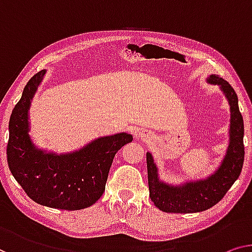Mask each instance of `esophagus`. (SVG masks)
<instances>
[{
    "mask_svg": "<svg viewBox=\"0 0 252 252\" xmlns=\"http://www.w3.org/2000/svg\"><path fill=\"white\" fill-rule=\"evenodd\" d=\"M137 137L140 138V139H148V133L145 132V131H140V132L137 133Z\"/></svg>",
    "mask_w": 252,
    "mask_h": 252,
    "instance_id": "obj_1",
    "label": "esophagus"
}]
</instances>
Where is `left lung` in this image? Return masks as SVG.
Segmentation results:
<instances>
[{
	"label": "left lung",
	"mask_w": 252,
	"mask_h": 252,
	"mask_svg": "<svg viewBox=\"0 0 252 252\" xmlns=\"http://www.w3.org/2000/svg\"><path fill=\"white\" fill-rule=\"evenodd\" d=\"M210 85L219 86L230 106L228 145L219 166L212 174L202 179L185 180L170 183L160 180L158 167L149 152L147 157L149 197L157 208L166 213H199L215 206L241 173L245 159L243 134L245 126L239 110V100L234 89L216 74L206 78Z\"/></svg>",
	"instance_id": "left-lung-1"
}]
</instances>
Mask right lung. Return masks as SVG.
I'll return each instance as SVG.
<instances>
[{
    "mask_svg": "<svg viewBox=\"0 0 252 252\" xmlns=\"http://www.w3.org/2000/svg\"><path fill=\"white\" fill-rule=\"evenodd\" d=\"M45 73L42 70L30 79L10 116V171L37 204L65 210L87 208L104 193L115 154L133 138L126 132L98 137L64 153L38 147L30 134L29 110Z\"/></svg>",
    "mask_w": 252,
    "mask_h": 252,
    "instance_id": "add662e5",
    "label": "right lung"
}]
</instances>
